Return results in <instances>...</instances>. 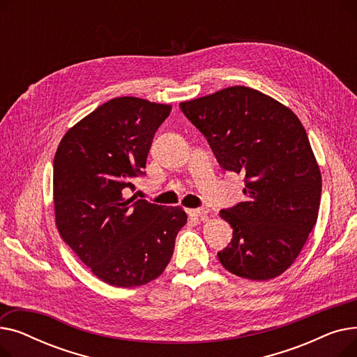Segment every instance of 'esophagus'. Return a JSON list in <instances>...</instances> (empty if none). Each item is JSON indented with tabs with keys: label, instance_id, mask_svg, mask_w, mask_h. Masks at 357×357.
<instances>
[{
	"label": "esophagus",
	"instance_id": "esophagus-1",
	"mask_svg": "<svg viewBox=\"0 0 357 357\" xmlns=\"http://www.w3.org/2000/svg\"><path fill=\"white\" fill-rule=\"evenodd\" d=\"M208 213H210V210L205 208V207H198V208L188 210V214L194 215V217H205V215H208Z\"/></svg>",
	"mask_w": 357,
	"mask_h": 357
}]
</instances>
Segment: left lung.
Returning a JSON list of instances; mask_svg holds the SVG:
<instances>
[{
	"instance_id": "left-lung-1",
	"label": "left lung",
	"mask_w": 357,
	"mask_h": 357,
	"mask_svg": "<svg viewBox=\"0 0 357 357\" xmlns=\"http://www.w3.org/2000/svg\"><path fill=\"white\" fill-rule=\"evenodd\" d=\"M207 137L224 171L245 176L246 199L221 210L233 229L217 253L229 272L266 280L284 273L314 229L321 174L294 112L248 86H230L179 104Z\"/></svg>"
}]
</instances>
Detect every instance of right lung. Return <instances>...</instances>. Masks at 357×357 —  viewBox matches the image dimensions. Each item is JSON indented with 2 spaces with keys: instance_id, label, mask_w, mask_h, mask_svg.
I'll return each instance as SVG.
<instances>
[{
  "instance_id": "right-lung-1",
  "label": "right lung",
  "mask_w": 357,
  "mask_h": 357,
  "mask_svg": "<svg viewBox=\"0 0 357 357\" xmlns=\"http://www.w3.org/2000/svg\"><path fill=\"white\" fill-rule=\"evenodd\" d=\"M172 107L136 97L112 98L75 124L53 160L56 226L66 245L105 284L131 288L167 266L181 207L123 197L146 175L153 136Z\"/></svg>"
}]
</instances>
